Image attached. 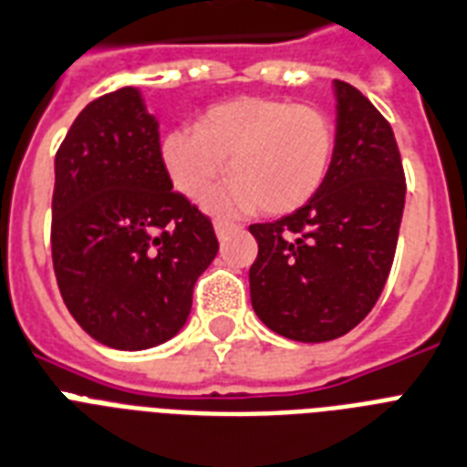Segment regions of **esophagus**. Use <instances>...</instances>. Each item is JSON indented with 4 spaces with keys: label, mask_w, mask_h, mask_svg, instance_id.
Returning <instances> with one entry per match:
<instances>
[{
    "label": "esophagus",
    "mask_w": 467,
    "mask_h": 467,
    "mask_svg": "<svg viewBox=\"0 0 467 467\" xmlns=\"http://www.w3.org/2000/svg\"><path fill=\"white\" fill-rule=\"evenodd\" d=\"M215 234H218V240H223L227 233H233V230H237V225L234 223H227V221H215Z\"/></svg>",
    "instance_id": "esophagus-1"
}]
</instances>
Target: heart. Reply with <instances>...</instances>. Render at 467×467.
<instances>
[{
	"label": "heart",
	"mask_w": 467,
	"mask_h": 467,
	"mask_svg": "<svg viewBox=\"0 0 467 467\" xmlns=\"http://www.w3.org/2000/svg\"><path fill=\"white\" fill-rule=\"evenodd\" d=\"M336 150V127L317 105L287 98L240 96L223 100L194 127L172 129L161 146L174 189L201 201L227 170L230 182L213 196L218 211L293 213L324 187Z\"/></svg>",
	"instance_id": "heart-1"
}]
</instances>
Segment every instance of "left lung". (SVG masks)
Returning <instances> with one entry per match:
<instances>
[{
    "label": "left lung",
    "mask_w": 467,
    "mask_h": 467,
    "mask_svg": "<svg viewBox=\"0 0 467 467\" xmlns=\"http://www.w3.org/2000/svg\"><path fill=\"white\" fill-rule=\"evenodd\" d=\"M336 150L324 187L275 223L249 227L256 317L283 338L324 343L352 331L384 290L405 206L391 124L355 86L333 81Z\"/></svg>",
    "instance_id": "1"
}]
</instances>
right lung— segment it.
<instances>
[{"label":"right lung","instance_id":"obj_1","mask_svg":"<svg viewBox=\"0 0 467 467\" xmlns=\"http://www.w3.org/2000/svg\"><path fill=\"white\" fill-rule=\"evenodd\" d=\"M215 254L211 221L172 189L141 90L88 102L57 150L52 194L57 285L83 331L115 350L165 343Z\"/></svg>","mask_w":467,"mask_h":467}]
</instances>
